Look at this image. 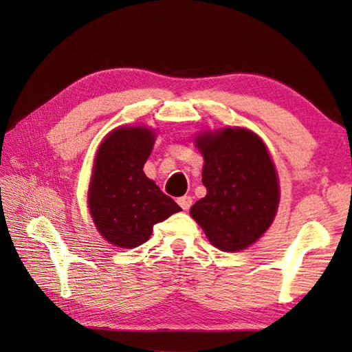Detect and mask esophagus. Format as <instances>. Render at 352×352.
Instances as JSON below:
<instances>
[{"label": "esophagus", "instance_id": "34e87169", "mask_svg": "<svg viewBox=\"0 0 352 352\" xmlns=\"http://www.w3.org/2000/svg\"><path fill=\"white\" fill-rule=\"evenodd\" d=\"M177 204H179L180 207H182L184 210H189L190 206H192V198H190L189 195L180 197V198H177Z\"/></svg>", "mask_w": 352, "mask_h": 352}]
</instances>
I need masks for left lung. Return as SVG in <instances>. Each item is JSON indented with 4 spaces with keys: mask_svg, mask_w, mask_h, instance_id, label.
<instances>
[{
    "mask_svg": "<svg viewBox=\"0 0 352 352\" xmlns=\"http://www.w3.org/2000/svg\"><path fill=\"white\" fill-rule=\"evenodd\" d=\"M197 145L204 155L207 195L190 207V216L219 250H245L269 229L279 204L278 175L267 148L241 127L201 135Z\"/></svg>",
    "mask_w": 352,
    "mask_h": 352,
    "instance_id": "8db88e82",
    "label": "left lung"
}]
</instances>
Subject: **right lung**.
Instances as JSON below:
<instances>
[{"label": "right lung", "instance_id": "add662e5", "mask_svg": "<svg viewBox=\"0 0 352 352\" xmlns=\"http://www.w3.org/2000/svg\"><path fill=\"white\" fill-rule=\"evenodd\" d=\"M154 141L145 127H120L105 138L95 158L89 211L101 235L120 248L142 245L155 223L180 211L142 172Z\"/></svg>", "mask_w": 352, "mask_h": 352}]
</instances>
